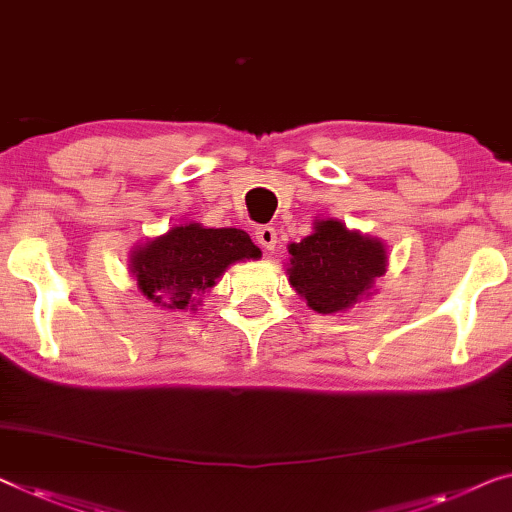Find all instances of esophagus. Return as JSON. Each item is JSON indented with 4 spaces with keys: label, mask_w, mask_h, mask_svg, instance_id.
<instances>
[{
    "label": "esophagus",
    "mask_w": 512,
    "mask_h": 512,
    "mask_svg": "<svg viewBox=\"0 0 512 512\" xmlns=\"http://www.w3.org/2000/svg\"><path fill=\"white\" fill-rule=\"evenodd\" d=\"M255 236H257V243H259V246H262L264 250H273V248H276L278 234H276V230H273V227H269V225H259L257 230H255Z\"/></svg>",
    "instance_id": "obj_1"
}]
</instances>
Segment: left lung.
Here are the masks:
<instances>
[{"label":"left lung","mask_w":512,"mask_h":512,"mask_svg":"<svg viewBox=\"0 0 512 512\" xmlns=\"http://www.w3.org/2000/svg\"><path fill=\"white\" fill-rule=\"evenodd\" d=\"M287 250L289 285L319 315H338L370 299L388 266L384 241L335 218H317L312 232Z\"/></svg>","instance_id":"left-lung-1"}]
</instances>
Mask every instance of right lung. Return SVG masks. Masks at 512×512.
<instances>
[{"mask_svg": "<svg viewBox=\"0 0 512 512\" xmlns=\"http://www.w3.org/2000/svg\"><path fill=\"white\" fill-rule=\"evenodd\" d=\"M259 257L262 250L243 230L188 220L133 246L128 269L144 299L163 310L186 312L202 305V296L232 264Z\"/></svg>", "mask_w": 512, "mask_h": 512, "instance_id": "add662e5", "label": "right lung"}]
</instances>
